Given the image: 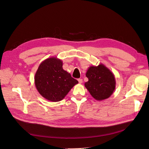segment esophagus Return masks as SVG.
<instances>
[{
    "label": "esophagus",
    "mask_w": 149,
    "mask_h": 149,
    "mask_svg": "<svg viewBox=\"0 0 149 149\" xmlns=\"http://www.w3.org/2000/svg\"><path fill=\"white\" fill-rule=\"evenodd\" d=\"M78 82H79V84H81V83L82 82V79H81V78L78 79Z\"/></svg>",
    "instance_id": "1"
}]
</instances>
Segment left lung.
<instances>
[{
    "label": "left lung",
    "mask_w": 149,
    "mask_h": 149,
    "mask_svg": "<svg viewBox=\"0 0 149 149\" xmlns=\"http://www.w3.org/2000/svg\"><path fill=\"white\" fill-rule=\"evenodd\" d=\"M86 77L88 81L85 83V87L95 100L107 99L113 93L116 87L114 75L103 64L90 67Z\"/></svg>",
    "instance_id": "obj_1"
}]
</instances>
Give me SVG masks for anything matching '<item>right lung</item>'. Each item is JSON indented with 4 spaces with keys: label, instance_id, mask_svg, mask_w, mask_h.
<instances>
[{
    "label": "right lung",
    "instance_id": "add662e5",
    "mask_svg": "<svg viewBox=\"0 0 149 149\" xmlns=\"http://www.w3.org/2000/svg\"><path fill=\"white\" fill-rule=\"evenodd\" d=\"M62 61L55 57L42 62L35 75V84L39 94L52 102L64 98L78 83L70 73L62 68Z\"/></svg>",
    "mask_w": 149,
    "mask_h": 149
}]
</instances>
